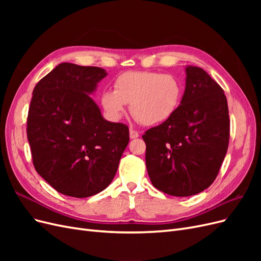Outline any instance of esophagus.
I'll list each match as a JSON object with an SVG mask.
<instances>
[{
	"label": "esophagus",
	"instance_id": "34e87169",
	"mask_svg": "<svg viewBox=\"0 0 261 261\" xmlns=\"http://www.w3.org/2000/svg\"><path fill=\"white\" fill-rule=\"evenodd\" d=\"M129 137H130V139H135V138L139 137V133L137 130H135V129L130 128L129 129Z\"/></svg>",
	"mask_w": 261,
	"mask_h": 261
}]
</instances>
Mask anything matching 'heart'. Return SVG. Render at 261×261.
Segmentation results:
<instances>
[{
    "label": "heart",
    "instance_id": "obj_1",
    "mask_svg": "<svg viewBox=\"0 0 261 261\" xmlns=\"http://www.w3.org/2000/svg\"><path fill=\"white\" fill-rule=\"evenodd\" d=\"M114 90L101 92L100 103L111 120H120L130 103L133 116L141 124H163L176 113L183 84L177 77L149 70H128L114 80Z\"/></svg>",
    "mask_w": 261,
    "mask_h": 261
}]
</instances>
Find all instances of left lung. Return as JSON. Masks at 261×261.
Returning <instances> with one entry per match:
<instances>
[{
	"label": "left lung",
	"instance_id": "obj_1",
	"mask_svg": "<svg viewBox=\"0 0 261 261\" xmlns=\"http://www.w3.org/2000/svg\"><path fill=\"white\" fill-rule=\"evenodd\" d=\"M143 139L148 175L156 189L176 197L201 193L215 181L230 140L223 89L202 68L187 66L176 113Z\"/></svg>",
	"mask_w": 261,
	"mask_h": 261
}]
</instances>
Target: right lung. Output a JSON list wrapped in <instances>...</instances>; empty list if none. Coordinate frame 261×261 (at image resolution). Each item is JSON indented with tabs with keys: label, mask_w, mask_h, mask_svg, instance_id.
I'll return each mask as SVG.
<instances>
[{
	"label": "right lung",
	"mask_w": 261,
	"mask_h": 261,
	"mask_svg": "<svg viewBox=\"0 0 261 261\" xmlns=\"http://www.w3.org/2000/svg\"><path fill=\"white\" fill-rule=\"evenodd\" d=\"M106 69L61 63L36 85L27 138L36 171L59 193L86 198L114 178L127 125L106 121L90 94Z\"/></svg>",
	"instance_id": "right-lung-1"
}]
</instances>
